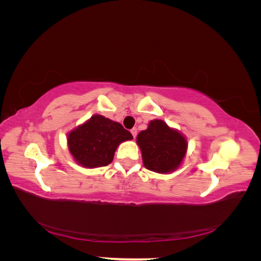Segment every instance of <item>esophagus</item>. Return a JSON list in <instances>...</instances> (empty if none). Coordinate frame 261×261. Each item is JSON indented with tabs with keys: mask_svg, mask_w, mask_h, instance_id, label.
Returning a JSON list of instances; mask_svg holds the SVG:
<instances>
[{
	"mask_svg": "<svg viewBox=\"0 0 261 261\" xmlns=\"http://www.w3.org/2000/svg\"><path fill=\"white\" fill-rule=\"evenodd\" d=\"M130 133H132L133 137H134V138H136V136H137V128H133V129L130 130Z\"/></svg>",
	"mask_w": 261,
	"mask_h": 261,
	"instance_id": "obj_1",
	"label": "esophagus"
}]
</instances>
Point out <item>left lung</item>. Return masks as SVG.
Here are the masks:
<instances>
[{"label": "left lung", "mask_w": 261, "mask_h": 261, "mask_svg": "<svg viewBox=\"0 0 261 261\" xmlns=\"http://www.w3.org/2000/svg\"><path fill=\"white\" fill-rule=\"evenodd\" d=\"M137 144L146 169L156 173L176 170L187 149L186 138L161 120L150 122L148 128L138 134Z\"/></svg>", "instance_id": "8db88e82"}]
</instances>
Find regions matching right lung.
Returning <instances> with one entry per match:
<instances>
[{
    "mask_svg": "<svg viewBox=\"0 0 261 261\" xmlns=\"http://www.w3.org/2000/svg\"><path fill=\"white\" fill-rule=\"evenodd\" d=\"M130 139L132 134L120 123L96 114L68 134L67 144L78 164L100 168L111 163L117 146Z\"/></svg>",
    "mask_w": 261,
    "mask_h": 261,
    "instance_id": "obj_1",
    "label": "right lung"
}]
</instances>
